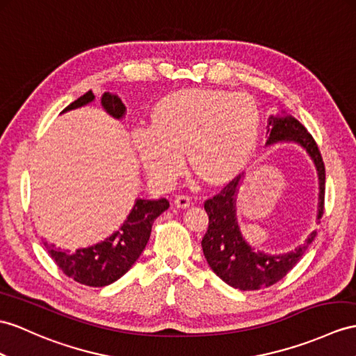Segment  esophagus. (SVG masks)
I'll list each match as a JSON object with an SVG mask.
<instances>
[{"instance_id": "esophagus-1", "label": "esophagus", "mask_w": 356, "mask_h": 356, "mask_svg": "<svg viewBox=\"0 0 356 356\" xmlns=\"http://www.w3.org/2000/svg\"><path fill=\"white\" fill-rule=\"evenodd\" d=\"M190 204H192V199H190L188 196L179 195L175 197V205L179 208H187V207H190Z\"/></svg>"}]
</instances>
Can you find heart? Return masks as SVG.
Returning <instances> with one entry per match:
<instances>
[{"mask_svg": "<svg viewBox=\"0 0 356 356\" xmlns=\"http://www.w3.org/2000/svg\"><path fill=\"white\" fill-rule=\"evenodd\" d=\"M257 102L245 93L181 90L163 98L152 125L134 129V146L145 169L161 184L190 166L211 183L236 175L252 155L259 133Z\"/></svg>", "mask_w": 356, "mask_h": 356, "instance_id": "1", "label": "heart"}]
</instances>
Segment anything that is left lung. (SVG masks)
<instances>
[{
	"label": "left lung",
	"instance_id": "8db88e82",
	"mask_svg": "<svg viewBox=\"0 0 356 356\" xmlns=\"http://www.w3.org/2000/svg\"><path fill=\"white\" fill-rule=\"evenodd\" d=\"M267 145L281 140H293L308 151L313 157L320 179V220L325 210V163L318 146L307 128L291 116L268 120ZM240 175L225 184L214 196L208 197L204 208L208 214V228L202 238V250L213 272L228 285L238 290L266 289L281 281L305 254L307 248L313 243L317 231L309 234L305 243L293 252L284 255H267L255 252L241 238L236 222V193Z\"/></svg>",
	"mask_w": 356,
	"mask_h": 356
}]
</instances>
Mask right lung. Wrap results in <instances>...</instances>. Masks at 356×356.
<instances>
[{"label": "right lung", "instance_id": "add662e5", "mask_svg": "<svg viewBox=\"0 0 356 356\" xmlns=\"http://www.w3.org/2000/svg\"><path fill=\"white\" fill-rule=\"evenodd\" d=\"M93 99L95 95L89 90L72 104H69L63 111L86 106ZM101 101L104 108L111 116L116 119L124 116L125 107L116 95L104 93ZM168 208L169 202L166 199H159V201L137 199L134 208L120 229L98 245L76 249L72 254L69 250L57 249L48 241H43V245L53 261L67 278L88 285V287H106V285L118 281L131 268L148 243L154 220Z\"/></svg>", "mask_w": 356, "mask_h": 356}]
</instances>
